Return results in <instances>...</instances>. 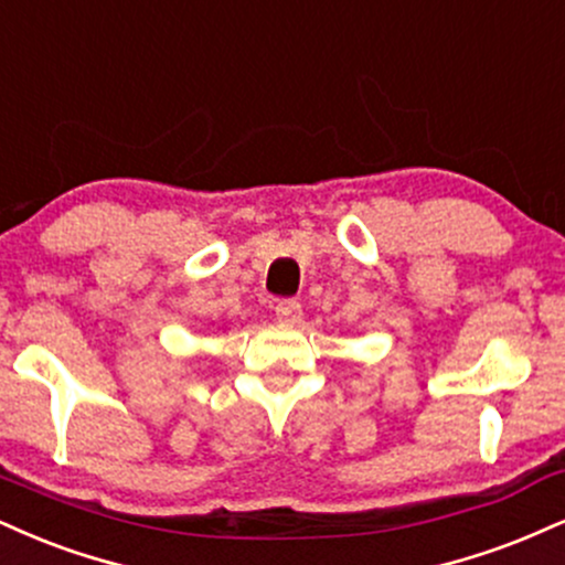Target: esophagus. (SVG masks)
<instances>
[{
    "mask_svg": "<svg viewBox=\"0 0 565 565\" xmlns=\"http://www.w3.org/2000/svg\"><path fill=\"white\" fill-rule=\"evenodd\" d=\"M276 318L281 323H300L302 321V305L297 300H278Z\"/></svg>",
    "mask_w": 565,
    "mask_h": 565,
    "instance_id": "obj_1",
    "label": "esophagus"
}]
</instances>
